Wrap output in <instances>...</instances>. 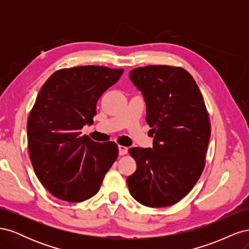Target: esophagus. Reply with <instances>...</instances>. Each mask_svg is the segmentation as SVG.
Returning a JSON list of instances; mask_svg holds the SVG:
<instances>
[{"instance_id": "esophagus-1", "label": "esophagus", "mask_w": 249, "mask_h": 249, "mask_svg": "<svg viewBox=\"0 0 249 249\" xmlns=\"http://www.w3.org/2000/svg\"><path fill=\"white\" fill-rule=\"evenodd\" d=\"M118 153L120 156H124V155L127 154V147L124 146V145H118Z\"/></svg>"}]
</instances>
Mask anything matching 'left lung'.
I'll return each mask as SVG.
<instances>
[{"instance_id":"8db88e82","label":"left lung","mask_w":249,"mask_h":249,"mask_svg":"<svg viewBox=\"0 0 249 249\" xmlns=\"http://www.w3.org/2000/svg\"><path fill=\"white\" fill-rule=\"evenodd\" d=\"M130 79L144 97L154 143L153 148H130L137 169L126 184L143 206H172L191 191L205 168L211 135L205 101L182 67H137Z\"/></svg>"}]
</instances>
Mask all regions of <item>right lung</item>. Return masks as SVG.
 Returning a JSON list of instances; mask_svg holds the SVG:
<instances>
[{"instance_id":"add662e5","label":"right lung","mask_w":249,"mask_h":249,"mask_svg":"<svg viewBox=\"0 0 249 249\" xmlns=\"http://www.w3.org/2000/svg\"><path fill=\"white\" fill-rule=\"evenodd\" d=\"M123 72L76 66L55 71L41 87L28 118V148L35 175L55 197L70 202L92 197L115 162V142H95L81 129L93 124L97 101Z\"/></svg>"}]
</instances>
